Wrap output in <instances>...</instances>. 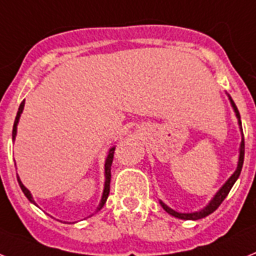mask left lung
<instances>
[{"mask_svg":"<svg viewBox=\"0 0 256 256\" xmlns=\"http://www.w3.org/2000/svg\"><path fill=\"white\" fill-rule=\"evenodd\" d=\"M230 101H232V108H234V110H236V117H238V120H240V112H238V109H236V104H234V101H232V98H230ZM240 128H242V124H240ZM243 159H244V138H242V142H240V162H238V167H236V171L234 172L232 175V178L228 180V182H225V186H222L220 190L217 192V194L214 196V198L210 201V204L208 205L205 209H202V210L200 212H194V213H178V212H175L174 209H171V208H168L166 204H163L160 201V205L163 206V209L166 212H167L168 214L174 216V217L176 218H182V220H200V218H204L206 217V216L212 214L213 212L217 209L220 205L222 204V201L225 200L226 196L229 194L230 189H232V186H234V182H236V178H240V171H242V166H243Z\"/></svg>","mask_w":256,"mask_h":256,"instance_id":"left-lung-1","label":"left lung"}]
</instances>
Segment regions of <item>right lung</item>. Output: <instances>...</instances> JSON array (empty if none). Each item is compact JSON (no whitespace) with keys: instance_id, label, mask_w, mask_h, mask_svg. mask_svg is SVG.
I'll list each match as a JSON object with an SVG mask.
<instances>
[{"instance_id":"1","label":"right lung","mask_w":256,"mask_h":256,"mask_svg":"<svg viewBox=\"0 0 256 256\" xmlns=\"http://www.w3.org/2000/svg\"><path fill=\"white\" fill-rule=\"evenodd\" d=\"M24 101H22L20 105V109H18V113H16V121H14V126H13V139L16 138V124H18V121H20V113H22V110H24ZM113 158H114V148H112L109 151V155H108V159H106V163H105V188H104V193H102V198H101V202H100V206L97 208V210H100L101 208L105 205L108 200V196H109V192H110V178H112V163H113ZM18 182H20V186L22 189V192L24 193V196L28 198V201H31L32 204H35V201L32 200V196H31V193L28 192V189L20 182V180L18 178Z\"/></svg>"}]
</instances>
